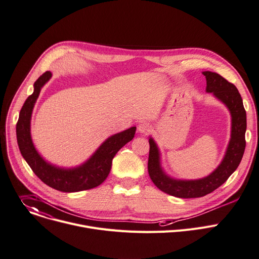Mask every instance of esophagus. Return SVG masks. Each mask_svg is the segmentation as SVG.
Returning <instances> with one entry per match:
<instances>
[{
    "label": "esophagus",
    "mask_w": 259,
    "mask_h": 259,
    "mask_svg": "<svg viewBox=\"0 0 259 259\" xmlns=\"http://www.w3.org/2000/svg\"><path fill=\"white\" fill-rule=\"evenodd\" d=\"M137 130H139V132L142 134H148L152 130V127L150 124L143 122L139 125V127H137Z\"/></svg>",
    "instance_id": "esophagus-1"
}]
</instances>
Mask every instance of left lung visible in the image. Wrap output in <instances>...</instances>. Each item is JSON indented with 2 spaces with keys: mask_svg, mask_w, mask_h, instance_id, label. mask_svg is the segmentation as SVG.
I'll list each match as a JSON object with an SVG mask.
<instances>
[{
  "mask_svg": "<svg viewBox=\"0 0 259 259\" xmlns=\"http://www.w3.org/2000/svg\"><path fill=\"white\" fill-rule=\"evenodd\" d=\"M206 93H210L225 105L231 115V134L225 155L208 176L195 180H182L168 176L161 166L160 151L153 137H149L148 170L150 178L163 193L177 198H200L210 194L231 176L239 165L246 148L247 115L243 99L235 85L217 73L206 71Z\"/></svg>",
  "mask_w": 259,
  "mask_h": 259,
  "instance_id": "obj_1",
  "label": "left lung"
}]
</instances>
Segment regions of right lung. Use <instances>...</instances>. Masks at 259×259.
<instances>
[{
  "instance_id": "1",
  "label": "right lung",
  "mask_w": 259,
  "mask_h": 259,
  "mask_svg": "<svg viewBox=\"0 0 259 259\" xmlns=\"http://www.w3.org/2000/svg\"><path fill=\"white\" fill-rule=\"evenodd\" d=\"M52 73L46 72L34 83V91L27 98L16 124V139L21 154L32 170L44 183L64 193H76L99 186L107 178L112 159L119 149L133 140L136 127H131L109 136L82 164L74 167H60L50 163L38 153L31 136V116L34 105L44 85Z\"/></svg>"
}]
</instances>
